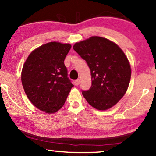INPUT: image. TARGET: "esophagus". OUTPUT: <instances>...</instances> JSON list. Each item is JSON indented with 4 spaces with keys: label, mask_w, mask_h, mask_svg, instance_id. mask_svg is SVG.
Wrapping results in <instances>:
<instances>
[{
    "label": "esophagus",
    "mask_w": 156,
    "mask_h": 156,
    "mask_svg": "<svg viewBox=\"0 0 156 156\" xmlns=\"http://www.w3.org/2000/svg\"><path fill=\"white\" fill-rule=\"evenodd\" d=\"M80 79H77V80H76L75 81H74V84H75V85L76 86H77V85H78L79 84H80Z\"/></svg>",
    "instance_id": "1"
}]
</instances>
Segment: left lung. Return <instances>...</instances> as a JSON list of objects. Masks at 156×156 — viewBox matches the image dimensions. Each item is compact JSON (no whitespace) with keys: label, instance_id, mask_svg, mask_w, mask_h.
Returning a JSON list of instances; mask_svg holds the SVG:
<instances>
[{"label":"left lung","instance_id":"left-lung-1","mask_svg":"<svg viewBox=\"0 0 156 156\" xmlns=\"http://www.w3.org/2000/svg\"><path fill=\"white\" fill-rule=\"evenodd\" d=\"M73 48L91 72V87L82 92L88 104L101 111L115 105L126 92L131 78V67L123 51L99 36L76 43Z\"/></svg>","mask_w":156,"mask_h":156}]
</instances>
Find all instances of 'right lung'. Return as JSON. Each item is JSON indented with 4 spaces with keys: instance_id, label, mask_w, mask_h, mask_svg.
I'll list each match as a JSON object with an SVG mask.
<instances>
[{
    "instance_id": "right-lung-1",
    "label": "right lung",
    "mask_w": 156,
    "mask_h": 156,
    "mask_svg": "<svg viewBox=\"0 0 156 156\" xmlns=\"http://www.w3.org/2000/svg\"><path fill=\"white\" fill-rule=\"evenodd\" d=\"M69 43L50 42L34 50L25 62L22 83L30 101L47 113L59 110L73 87L64 61Z\"/></svg>"
}]
</instances>
